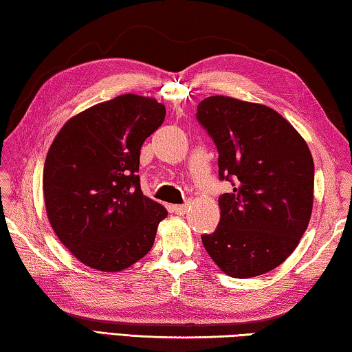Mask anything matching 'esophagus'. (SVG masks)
<instances>
[{"instance_id":"1","label":"esophagus","mask_w":352,"mask_h":352,"mask_svg":"<svg viewBox=\"0 0 352 352\" xmlns=\"http://www.w3.org/2000/svg\"><path fill=\"white\" fill-rule=\"evenodd\" d=\"M188 208V204H184V206H173V212H175L176 214H184L187 212Z\"/></svg>"}]
</instances>
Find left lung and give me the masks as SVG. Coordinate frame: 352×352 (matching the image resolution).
<instances>
[{
    "instance_id": "1",
    "label": "left lung",
    "mask_w": 352,
    "mask_h": 352,
    "mask_svg": "<svg viewBox=\"0 0 352 352\" xmlns=\"http://www.w3.org/2000/svg\"><path fill=\"white\" fill-rule=\"evenodd\" d=\"M196 117L218 148L219 179L233 186L219 196V224L202 235V244L233 278L270 272L292 254L309 224V146L266 104L212 96L198 104Z\"/></svg>"
}]
</instances>
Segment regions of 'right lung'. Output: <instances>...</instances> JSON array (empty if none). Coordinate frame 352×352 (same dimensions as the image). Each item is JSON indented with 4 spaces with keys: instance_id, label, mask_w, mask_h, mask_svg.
Masks as SVG:
<instances>
[{
    "instance_id": "obj_1",
    "label": "right lung",
    "mask_w": 352,
    "mask_h": 352,
    "mask_svg": "<svg viewBox=\"0 0 352 352\" xmlns=\"http://www.w3.org/2000/svg\"><path fill=\"white\" fill-rule=\"evenodd\" d=\"M156 98L123 94L71 117L49 148L43 195L55 235L85 266L119 272L153 248L168 212L142 193L140 148L162 125Z\"/></svg>"
}]
</instances>
